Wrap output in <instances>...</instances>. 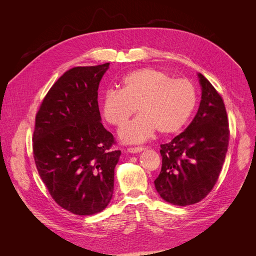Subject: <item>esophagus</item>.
I'll return each instance as SVG.
<instances>
[{"mask_svg":"<svg viewBox=\"0 0 256 256\" xmlns=\"http://www.w3.org/2000/svg\"><path fill=\"white\" fill-rule=\"evenodd\" d=\"M126 151L128 153H140L142 151H144V147H130V148H128Z\"/></svg>","mask_w":256,"mask_h":256,"instance_id":"esophagus-1","label":"esophagus"}]
</instances>
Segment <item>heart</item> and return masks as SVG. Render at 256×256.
<instances>
[{"label": "heart", "mask_w": 256, "mask_h": 256, "mask_svg": "<svg viewBox=\"0 0 256 256\" xmlns=\"http://www.w3.org/2000/svg\"><path fill=\"white\" fill-rule=\"evenodd\" d=\"M196 100L190 81L144 68L124 78L122 90L105 92L102 114L107 122L120 126L136 108L140 116L120 130V138L126 142H140L155 130L162 136L178 132L194 112Z\"/></svg>", "instance_id": "b5f03b06"}]
</instances>
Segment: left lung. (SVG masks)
<instances>
[{"mask_svg": "<svg viewBox=\"0 0 256 256\" xmlns=\"http://www.w3.org/2000/svg\"><path fill=\"white\" fill-rule=\"evenodd\" d=\"M202 87L198 110L188 128L161 144L162 168L154 184L160 196L176 206L204 198L214 186L229 146V122L224 101L198 74Z\"/></svg>", "mask_w": 256, "mask_h": 256, "instance_id": "left-lung-1", "label": "left lung"}]
</instances>
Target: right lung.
I'll use <instances>...</instances> for the list:
<instances>
[{
  "label": "right lung",
  "instance_id": "right-lung-1",
  "mask_svg": "<svg viewBox=\"0 0 256 256\" xmlns=\"http://www.w3.org/2000/svg\"><path fill=\"white\" fill-rule=\"evenodd\" d=\"M109 62L66 70L46 95L35 118L33 156L54 202L79 216L103 210L112 198V132L101 124L99 83Z\"/></svg>",
  "mask_w": 256,
  "mask_h": 256
}]
</instances>
